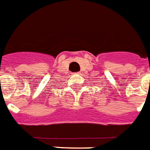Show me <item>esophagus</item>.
I'll return each instance as SVG.
<instances>
[{"instance_id":"34e87169","label":"esophagus","mask_w":150,"mask_h":150,"mask_svg":"<svg viewBox=\"0 0 150 150\" xmlns=\"http://www.w3.org/2000/svg\"><path fill=\"white\" fill-rule=\"evenodd\" d=\"M75 74H77V75H81V72H77V73H75Z\"/></svg>"}]
</instances>
